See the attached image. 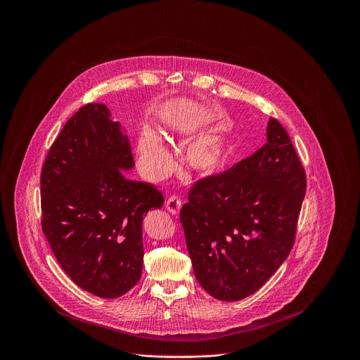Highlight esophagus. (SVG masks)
Segmentation results:
<instances>
[{
  "label": "esophagus",
  "instance_id": "esophagus-1",
  "mask_svg": "<svg viewBox=\"0 0 360 360\" xmlns=\"http://www.w3.org/2000/svg\"><path fill=\"white\" fill-rule=\"evenodd\" d=\"M165 205H167V210L172 214V215H176L178 212H179V210H181V205H182V202H181V199L178 198V196H169L168 198V200L165 202Z\"/></svg>",
  "mask_w": 360,
  "mask_h": 360
}]
</instances>
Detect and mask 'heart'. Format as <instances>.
Masks as SVG:
<instances>
[{
	"label": "heart",
	"mask_w": 360,
	"mask_h": 360,
	"mask_svg": "<svg viewBox=\"0 0 360 360\" xmlns=\"http://www.w3.org/2000/svg\"><path fill=\"white\" fill-rule=\"evenodd\" d=\"M138 152L142 167L149 178L162 179L174 168L172 158L161 139L150 131H143L138 141ZM224 157V145L218 136H205L198 139L188 149V162L198 171H214L219 167Z\"/></svg>",
	"instance_id": "b5f03b06"
}]
</instances>
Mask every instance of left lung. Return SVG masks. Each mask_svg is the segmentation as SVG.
Returning <instances> with one entry per match:
<instances>
[{
    "label": "left lung",
    "instance_id": "1",
    "mask_svg": "<svg viewBox=\"0 0 360 360\" xmlns=\"http://www.w3.org/2000/svg\"><path fill=\"white\" fill-rule=\"evenodd\" d=\"M266 141L228 171L193 182L179 214L195 278L219 300L255 293L295 243L304 168L275 118Z\"/></svg>",
    "mask_w": 360,
    "mask_h": 360
}]
</instances>
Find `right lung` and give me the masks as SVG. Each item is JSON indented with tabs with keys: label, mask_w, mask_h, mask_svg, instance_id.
Returning a JSON list of instances; mask_svg holds the SVG:
<instances>
[{
	"label": "right lung",
	"mask_w": 360,
	"mask_h": 360,
	"mask_svg": "<svg viewBox=\"0 0 360 360\" xmlns=\"http://www.w3.org/2000/svg\"><path fill=\"white\" fill-rule=\"evenodd\" d=\"M129 141L104 104L82 105L51 145L41 171V228L64 272L105 299L131 290L142 274V221L164 195L127 179Z\"/></svg>",
	"instance_id": "1"
}]
</instances>
